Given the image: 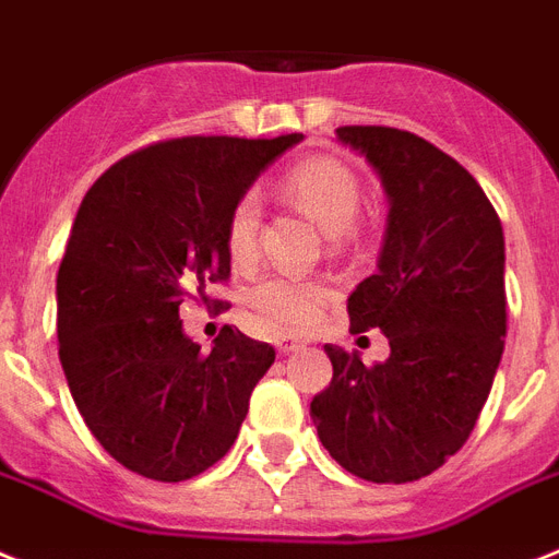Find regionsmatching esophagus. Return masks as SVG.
Returning a JSON list of instances; mask_svg holds the SVG:
<instances>
[{"label": "esophagus", "mask_w": 559, "mask_h": 559, "mask_svg": "<svg viewBox=\"0 0 559 559\" xmlns=\"http://www.w3.org/2000/svg\"><path fill=\"white\" fill-rule=\"evenodd\" d=\"M299 340H294V336H280V340H276V352L280 354H290V352H297L299 348Z\"/></svg>", "instance_id": "1"}]
</instances>
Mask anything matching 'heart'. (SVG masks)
Segmentation results:
<instances>
[{
    "instance_id": "obj_1",
    "label": "heart",
    "mask_w": 559,
    "mask_h": 559,
    "mask_svg": "<svg viewBox=\"0 0 559 559\" xmlns=\"http://www.w3.org/2000/svg\"><path fill=\"white\" fill-rule=\"evenodd\" d=\"M283 193L297 207H302L313 223L334 239L348 237L362 202V186L348 165L331 156L302 159L283 177ZM262 200L257 191L239 193L225 219V246L230 260L251 262L260 248ZM334 297L329 283L297 280V276H262L248 290V306L253 317L274 334H294L317 322L322 308Z\"/></svg>"
}]
</instances>
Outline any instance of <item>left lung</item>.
<instances>
[{"label":"left lung","instance_id":"obj_1","mask_svg":"<svg viewBox=\"0 0 559 559\" xmlns=\"http://www.w3.org/2000/svg\"><path fill=\"white\" fill-rule=\"evenodd\" d=\"M389 193L377 274L348 297L352 334L380 329L391 357L366 366L325 345L334 377L311 400L336 463L371 483H412L463 449L506 345V239L463 165L423 136L343 124Z\"/></svg>","mask_w":559,"mask_h":559}]
</instances>
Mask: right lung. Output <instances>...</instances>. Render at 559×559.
Masks as SVG:
<instances>
[{
	"mask_svg": "<svg viewBox=\"0 0 559 559\" xmlns=\"http://www.w3.org/2000/svg\"><path fill=\"white\" fill-rule=\"evenodd\" d=\"M299 140L151 142L87 188L57 274L59 362L91 435L128 472L182 483L237 440L274 348L225 325L205 354L179 306L228 283L230 205Z\"/></svg>",
	"mask_w": 559,
	"mask_h": 559,
	"instance_id": "right-lung-1",
	"label": "right lung"
}]
</instances>
